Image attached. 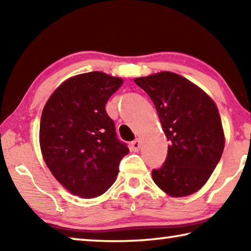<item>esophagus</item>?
<instances>
[{"label": "esophagus", "instance_id": "esophagus-1", "mask_svg": "<svg viewBox=\"0 0 251 251\" xmlns=\"http://www.w3.org/2000/svg\"><path fill=\"white\" fill-rule=\"evenodd\" d=\"M131 150L134 151H138L141 150V142H139V139H136V141L131 142Z\"/></svg>", "mask_w": 251, "mask_h": 251}]
</instances>
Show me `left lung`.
<instances>
[{
    "label": "left lung",
    "mask_w": 251,
    "mask_h": 251,
    "mask_svg": "<svg viewBox=\"0 0 251 251\" xmlns=\"http://www.w3.org/2000/svg\"><path fill=\"white\" fill-rule=\"evenodd\" d=\"M134 82L154 103L167 141V158L151 173L155 184L172 197L198 192L209 179L225 147L217 105L196 84L173 72Z\"/></svg>",
    "instance_id": "8db88e82"
}]
</instances>
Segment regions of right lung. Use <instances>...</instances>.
Listing matches in <instances>:
<instances>
[{"mask_svg":"<svg viewBox=\"0 0 251 251\" xmlns=\"http://www.w3.org/2000/svg\"><path fill=\"white\" fill-rule=\"evenodd\" d=\"M123 82L103 72L72 76L53 92L42 112V156L55 179L75 196L91 199L107 192L128 154L105 110Z\"/></svg>","mask_w":251,"mask_h":251,"instance_id":"1","label":"right lung"}]
</instances>
